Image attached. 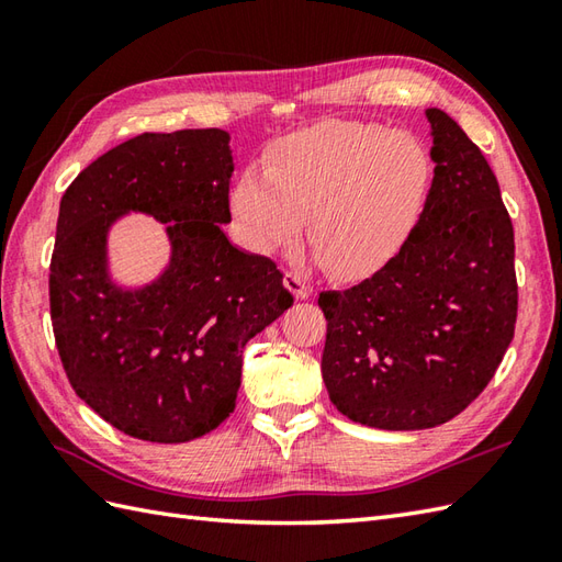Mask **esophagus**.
I'll use <instances>...</instances> for the list:
<instances>
[{
	"mask_svg": "<svg viewBox=\"0 0 562 562\" xmlns=\"http://www.w3.org/2000/svg\"><path fill=\"white\" fill-rule=\"evenodd\" d=\"M284 288H288L296 300H308V296H312V288H308V282L300 272H284Z\"/></svg>",
	"mask_w": 562,
	"mask_h": 562,
	"instance_id": "esophagus-1",
	"label": "esophagus"
}]
</instances>
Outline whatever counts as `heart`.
Instances as JSON below:
<instances>
[{
    "label": "heart",
    "instance_id": "heart-1",
    "mask_svg": "<svg viewBox=\"0 0 562 562\" xmlns=\"http://www.w3.org/2000/svg\"><path fill=\"white\" fill-rule=\"evenodd\" d=\"M432 161L423 142L376 123H324L278 142L268 171L248 169L232 212L258 254L306 238L336 278H360L396 250L425 205Z\"/></svg>",
    "mask_w": 562,
    "mask_h": 562
}]
</instances>
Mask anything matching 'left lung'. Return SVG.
<instances>
[{
	"label": "left lung",
	"mask_w": 562,
	"mask_h": 562,
	"mask_svg": "<svg viewBox=\"0 0 562 562\" xmlns=\"http://www.w3.org/2000/svg\"><path fill=\"white\" fill-rule=\"evenodd\" d=\"M435 178L401 250L350 290L321 292V372L352 423L425 429L481 396L515 338V229L483 151L427 109Z\"/></svg>",
	"instance_id": "obj_1"
}]
</instances>
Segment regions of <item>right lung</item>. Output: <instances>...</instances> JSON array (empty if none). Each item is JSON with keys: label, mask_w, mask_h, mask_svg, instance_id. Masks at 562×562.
Wrapping results in <instances>:
<instances>
[{"label": "right lung", "mask_w": 562, "mask_h": 562, "mask_svg": "<svg viewBox=\"0 0 562 562\" xmlns=\"http://www.w3.org/2000/svg\"><path fill=\"white\" fill-rule=\"evenodd\" d=\"M224 130L145 133L83 169L59 202L50 318L77 396L121 432L178 445L234 413L246 342L294 296L266 256L229 244ZM127 211L169 223L172 262L142 291L113 285L104 236Z\"/></svg>", "instance_id": "obj_1"}]
</instances>
